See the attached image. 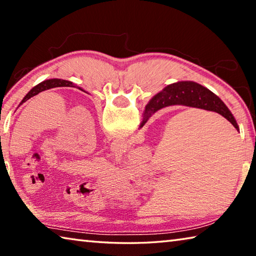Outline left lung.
Returning a JSON list of instances; mask_svg holds the SVG:
<instances>
[{
    "instance_id": "left-lung-1",
    "label": "left lung",
    "mask_w": 256,
    "mask_h": 256,
    "mask_svg": "<svg viewBox=\"0 0 256 256\" xmlns=\"http://www.w3.org/2000/svg\"><path fill=\"white\" fill-rule=\"evenodd\" d=\"M58 86H76L72 84L71 81H68V80H62V79H50V80H45L40 82V84H37L36 86H34V88L30 90V92L26 94L24 98L22 99V102H20V105H22L24 102H26L34 96H36L42 92H45V90H48L52 88H58ZM78 88V86H76ZM80 90H82L81 88H79ZM19 105V106H20Z\"/></svg>"
}]
</instances>
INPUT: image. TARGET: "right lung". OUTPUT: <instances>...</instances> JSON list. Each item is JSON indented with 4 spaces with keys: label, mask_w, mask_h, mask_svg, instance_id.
<instances>
[{
    "label": "right lung",
    "mask_w": 256,
    "mask_h": 256,
    "mask_svg": "<svg viewBox=\"0 0 256 256\" xmlns=\"http://www.w3.org/2000/svg\"><path fill=\"white\" fill-rule=\"evenodd\" d=\"M172 105H183L201 110L216 112L230 122L237 131L240 130L230 110L218 96L209 89L193 81H180L172 84L158 92L146 106L144 120L140 128L144 126L151 115L164 107Z\"/></svg>",
    "instance_id": "right-lung-1"
}]
</instances>
